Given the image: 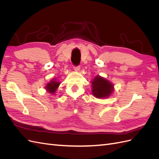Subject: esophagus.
I'll use <instances>...</instances> for the list:
<instances>
[{
    "instance_id": "1",
    "label": "esophagus",
    "mask_w": 159,
    "mask_h": 159,
    "mask_svg": "<svg viewBox=\"0 0 159 159\" xmlns=\"http://www.w3.org/2000/svg\"><path fill=\"white\" fill-rule=\"evenodd\" d=\"M74 70H75V71H80V66H74Z\"/></svg>"
}]
</instances>
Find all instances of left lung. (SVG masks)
Instances as JSON below:
<instances>
[{"label": "left lung", "mask_w": 159, "mask_h": 159, "mask_svg": "<svg viewBox=\"0 0 159 159\" xmlns=\"http://www.w3.org/2000/svg\"><path fill=\"white\" fill-rule=\"evenodd\" d=\"M92 93L95 98H105L111 94L113 91V85L109 81L98 75L92 82Z\"/></svg>", "instance_id": "left-lung-1"}]
</instances>
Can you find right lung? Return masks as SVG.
Wrapping results in <instances>:
<instances>
[{"mask_svg": "<svg viewBox=\"0 0 159 159\" xmlns=\"http://www.w3.org/2000/svg\"><path fill=\"white\" fill-rule=\"evenodd\" d=\"M59 85H60L59 82H57V81L55 80H52L50 83H48L46 85V88L49 93L54 94L56 92L57 88H58Z\"/></svg>", "mask_w": 159, "mask_h": 159, "instance_id": "1", "label": "right lung"}]
</instances>
